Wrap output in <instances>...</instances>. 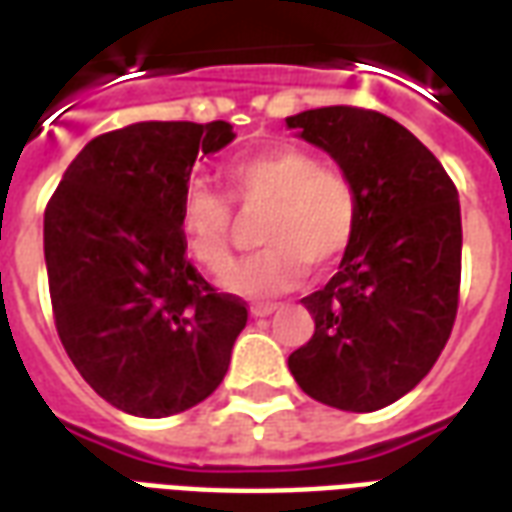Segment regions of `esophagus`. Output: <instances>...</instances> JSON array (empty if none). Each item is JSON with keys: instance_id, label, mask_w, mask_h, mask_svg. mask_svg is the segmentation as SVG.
I'll list each match as a JSON object with an SVG mask.
<instances>
[{"instance_id": "esophagus-1", "label": "esophagus", "mask_w": 512, "mask_h": 512, "mask_svg": "<svg viewBox=\"0 0 512 512\" xmlns=\"http://www.w3.org/2000/svg\"><path fill=\"white\" fill-rule=\"evenodd\" d=\"M279 307L277 304H252V315H255V318H266V315H271V312H277Z\"/></svg>"}]
</instances>
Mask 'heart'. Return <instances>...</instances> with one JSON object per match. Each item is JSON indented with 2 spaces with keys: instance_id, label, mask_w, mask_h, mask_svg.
<instances>
[{
  "instance_id": "obj_1",
  "label": "heart",
  "mask_w": 512,
  "mask_h": 512,
  "mask_svg": "<svg viewBox=\"0 0 512 512\" xmlns=\"http://www.w3.org/2000/svg\"><path fill=\"white\" fill-rule=\"evenodd\" d=\"M230 199L241 211H268L260 244L268 246L224 277V288L246 299H268L296 288L307 268L329 271L354 244L362 222V194L340 167L321 164L304 147L279 145L227 167ZM180 233L186 252L208 274L233 263V203L189 183L180 197Z\"/></svg>"
}]
</instances>
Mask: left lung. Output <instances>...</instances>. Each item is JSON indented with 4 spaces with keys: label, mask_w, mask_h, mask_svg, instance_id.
<instances>
[{
    "label": "left lung",
    "mask_w": 512,
    "mask_h": 512,
    "mask_svg": "<svg viewBox=\"0 0 512 512\" xmlns=\"http://www.w3.org/2000/svg\"><path fill=\"white\" fill-rule=\"evenodd\" d=\"M362 194L340 271L304 296L315 334L288 359L296 384L340 411H378L411 392L450 340L461 293V205L439 158L392 117L323 106L288 117Z\"/></svg>",
    "instance_id": "left-lung-1"
}]
</instances>
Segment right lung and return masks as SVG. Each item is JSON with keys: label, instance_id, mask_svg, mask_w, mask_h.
<instances>
[{"label": "right lung", "instance_id": "add662e5", "mask_svg": "<svg viewBox=\"0 0 512 512\" xmlns=\"http://www.w3.org/2000/svg\"><path fill=\"white\" fill-rule=\"evenodd\" d=\"M233 126L134 123L87 142L43 216L54 323L106 403L172 417L222 384L246 301L219 293L186 257L180 197L200 153Z\"/></svg>", "mask_w": 512, "mask_h": 512}]
</instances>
